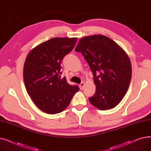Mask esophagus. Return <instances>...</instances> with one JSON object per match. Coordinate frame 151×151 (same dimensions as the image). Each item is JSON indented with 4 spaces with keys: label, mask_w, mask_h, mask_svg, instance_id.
Instances as JSON below:
<instances>
[{
    "label": "esophagus",
    "mask_w": 151,
    "mask_h": 151,
    "mask_svg": "<svg viewBox=\"0 0 151 151\" xmlns=\"http://www.w3.org/2000/svg\"><path fill=\"white\" fill-rule=\"evenodd\" d=\"M84 83H81L80 85H79V87H80V89H83L84 88Z\"/></svg>",
    "instance_id": "34e87169"
}]
</instances>
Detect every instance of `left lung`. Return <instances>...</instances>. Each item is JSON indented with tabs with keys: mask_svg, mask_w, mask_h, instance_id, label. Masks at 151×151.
Masks as SVG:
<instances>
[{
	"mask_svg": "<svg viewBox=\"0 0 151 151\" xmlns=\"http://www.w3.org/2000/svg\"><path fill=\"white\" fill-rule=\"evenodd\" d=\"M75 51L88 62L93 76L96 91L91 104L100 110L117 106L127 92L132 65L127 54L113 40L102 35L82 38Z\"/></svg>",
	"mask_w": 151,
	"mask_h": 151,
	"instance_id": "8db88e82",
	"label": "left lung"
}]
</instances>
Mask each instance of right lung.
<instances>
[{"label":"right lung","instance_id":"right-lung-1","mask_svg":"<svg viewBox=\"0 0 151 151\" xmlns=\"http://www.w3.org/2000/svg\"><path fill=\"white\" fill-rule=\"evenodd\" d=\"M77 38H51L32 50L23 69L24 81L35 105L47 114L63 111L80 89L60 78L61 61L73 49Z\"/></svg>","mask_w":151,"mask_h":151}]
</instances>
